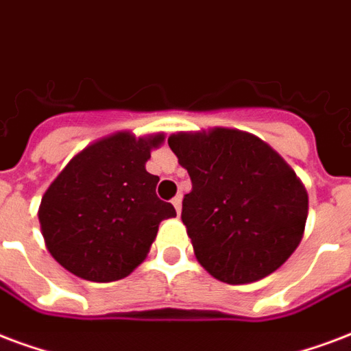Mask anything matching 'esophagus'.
<instances>
[{
	"instance_id": "esophagus-1",
	"label": "esophagus",
	"mask_w": 351,
	"mask_h": 351,
	"mask_svg": "<svg viewBox=\"0 0 351 351\" xmlns=\"http://www.w3.org/2000/svg\"><path fill=\"white\" fill-rule=\"evenodd\" d=\"M172 204H173V207H176V210H178V215H179V213H181V196H179V194L173 197Z\"/></svg>"
}]
</instances>
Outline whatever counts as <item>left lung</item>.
Segmentation results:
<instances>
[{"label":"left lung","mask_w":351,"mask_h":351,"mask_svg":"<svg viewBox=\"0 0 351 351\" xmlns=\"http://www.w3.org/2000/svg\"><path fill=\"white\" fill-rule=\"evenodd\" d=\"M168 146L191 176L181 220L197 263L229 285L276 272L302 241L309 210L304 183L283 157L226 128L176 133Z\"/></svg>","instance_id":"1"}]
</instances>
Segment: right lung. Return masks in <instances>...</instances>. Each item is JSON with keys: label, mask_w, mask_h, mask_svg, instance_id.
<instances>
[{"label": "right lung", "mask_w": 351, "mask_h": 351, "mask_svg": "<svg viewBox=\"0 0 351 351\" xmlns=\"http://www.w3.org/2000/svg\"><path fill=\"white\" fill-rule=\"evenodd\" d=\"M165 135L136 138L128 131L79 152L42 196L38 220L53 259L77 278L109 283L146 259L159 223L176 216L155 194L146 172Z\"/></svg>", "instance_id": "obj_1"}]
</instances>
